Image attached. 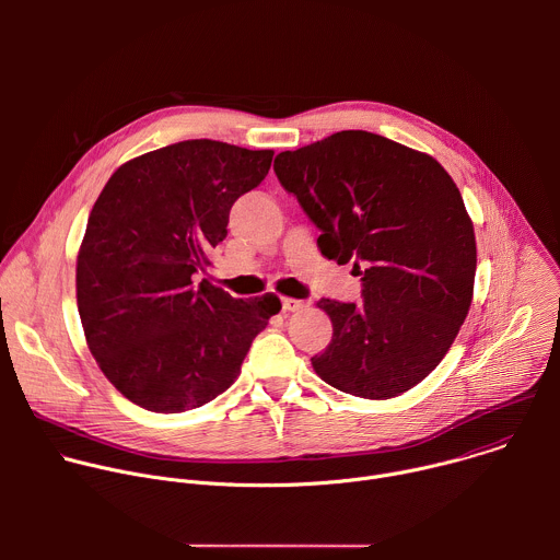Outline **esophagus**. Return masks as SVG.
I'll use <instances>...</instances> for the list:
<instances>
[{
	"instance_id": "obj_1",
	"label": "esophagus",
	"mask_w": 560,
	"mask_h": 560,
	"mask_svg": "<svg viewBox=\"0 0 560 560\" xmlns=\"http://www.w3.org/2000/svg\"><path fill=\"white\" fill-rule=\"evenodd\" d=\"M281 303H283V310H285V312H301V310L307 307L305 301H299V299H292V296H283Z\"/></svg>"
}]
</instances>
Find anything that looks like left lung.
Instances as JSON below:
<instances>
[{"mask_svg":"<svg viewBox=\"0 0 560 560\" xmlns=\"http://www.w3.org/2000/svg\"><path fill=\"white\" fill-rule=\"evenodd\" d=\"M281 186L352 261L361 303L324 299L332 341L314 372L361 398L421 383L452 348L474 294L476 238L463 197L434 156L365 130H341L275 159Z\"/></svg>","mask_w":560,"mask_h":560,"instance_id":"1","label":"left lung"}]
</instances>
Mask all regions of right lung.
<instances>
[{
  "instance_id": "add662e5",
  "label": "right lung",
  "mask_w": 560,
  "mask_h": 560,
  "mask_svg": "<svg viewBox=\"0 0 560 560\" xmlns=\"http://www.w3.org/2000/svg\"><path fill=\"white\" fill-rule=\"evenodd\" d=\"M275 150L190 139L121 164L97 197L77 255V307L91 354L135 406L201 408L242 374L279 296L234 299L208 279L232 203Z\"/></svg>"
}]
</instances>
